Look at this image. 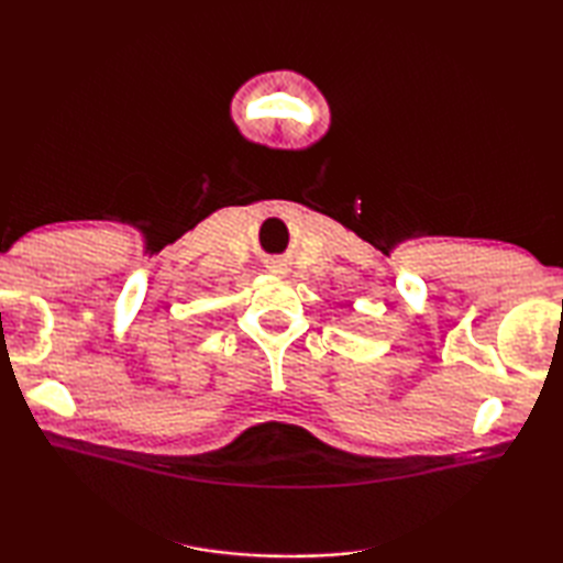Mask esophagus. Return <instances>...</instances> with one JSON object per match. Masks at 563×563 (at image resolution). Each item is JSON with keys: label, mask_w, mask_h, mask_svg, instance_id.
Wrapping results in <instances>:
<instances>
[{"label": "esophagus", "mask_w": 563, "mask_h": 563, "mask_svg": "<svg viewBox=\"0 0 563 563\" xmlns=\"http://www.w3.org/2000/svg\"><path fill=\"white\" fill-rule=\"evenodd\" d=\"M271 271H273V273H285L288 268H285V263H273Z\"/></svg>", "instance_id": "1"}]
</instances>
